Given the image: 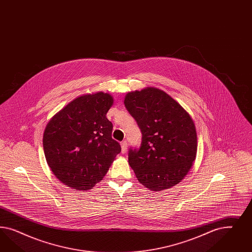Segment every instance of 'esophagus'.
<instances>
[{
    "label": "esophagus",
    "instance_id": "1",
    "mask_svg": "<svg viewBox=\"0 0 252 252\" xmlns=\"http://www.w3.org/2000/svg\"><path fill=\"white\" fill-rule=\"evenodd\" d=\"M121 148H122V153H126V150H127V142L126 140L121 142Z\"/></svg>",
    "mask_w": 252,
    "mask_h": 252
}]
</instances>
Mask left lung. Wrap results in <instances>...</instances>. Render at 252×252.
Instances as JSON below:
<instances>
[{"mask_svg":"<svg viewBox=\"0 0 252 252\" xmlns=\"http://www.w3.org/2000/svg\"><path fill=\"white\" fill-rule=\"evenodd\" d=\"M124 103L142 134L139 148L128 152L137 180L153 191L179 183L197 153L190 115L167 93L154 88L127 93Z\"/></svg>","mask_w":252,"mask_h":252,"instance_id":"8db88e82","label":"left lung"}]
</instances>
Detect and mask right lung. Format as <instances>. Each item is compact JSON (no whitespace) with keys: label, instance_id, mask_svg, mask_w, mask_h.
I'll return each instance as SVG.
<instances>
[{"label":"right lung","instance_id":"add662e5","mask_svg":"<svg viewBox=\"0 0 252 252\" xmlns=\"http://www.w3.org/2000/svg\"><path fill=\"white\" fill-rule=\"evenodd\" d=\"M114 103L103 92L71 101L48 123L43 134L46 160L62 183L88 190L106 175L121 152L106 114Z\"/></svg>","mask_w":252,"mask_h":252}]
</instances>
